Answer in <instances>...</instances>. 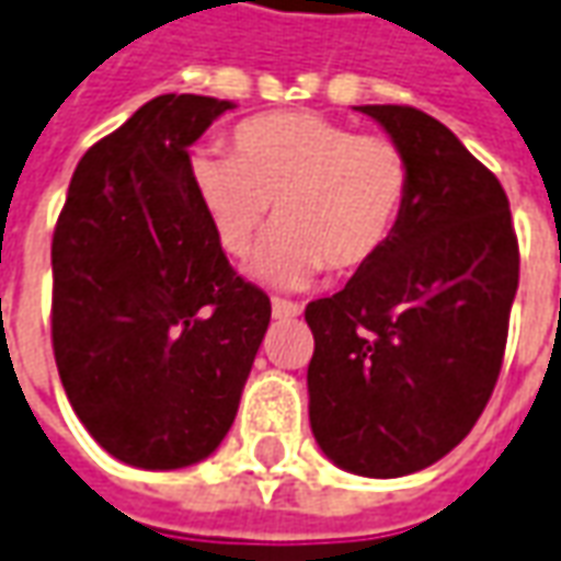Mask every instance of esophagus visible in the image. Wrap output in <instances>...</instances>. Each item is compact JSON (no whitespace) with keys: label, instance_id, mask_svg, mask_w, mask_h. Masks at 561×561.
<instances>
[{"label":"esophagus","instance_id":"34e87169","mask_svg":"<svg viewBox=\"0 0 561 561\" xmlns=\"http://www.w3.org/2000/svg\"><path fill=\"white\" fill-rule=\"evenodd\" d=\"M273 316H276V319H294V316H300V307L291 304V300L276 297V300H273Z\"/></svg>","mask_w":561,"mask_h":561}]
</instances>
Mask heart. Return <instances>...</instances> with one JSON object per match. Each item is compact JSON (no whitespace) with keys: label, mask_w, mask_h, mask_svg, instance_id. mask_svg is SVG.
<instances>
[{"label":"heart","mask_w":561,"mask_h":561,"mask_svg":"<svg viewBox=\"0 0 561 561\" xmlns=\"http://www.w3.org/2000/svg\"><path fill=\"white\" fill-rule=\"evenodd\" d=\"M191 179L215 240L237 261L252 252L273 206L279 230L254 264L273 285H304L321 267L336 276L370 267L410 197L401 145L309 112L242 121L230 133V160L197 154Z\"/></svg>","instance_id":"heart-1"}]
</instances>
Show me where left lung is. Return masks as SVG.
<instances>
[{"mask_svg": "<svg viewBox=\"0 0 561 561\" xmlns=\"http://www.w3.org/2000/svg\"><path fill=\"white\" fill-rule=\"evenodd\" d=\"M358 112L401 145L410 197L382 257L307 307L309 422L343 471L389 480L444 458L485 410L519 242L504 187L456 133L413 105Z\"/></svg>", "mask_w": 561, "mask_h": 561, "instance_id": "obj_1", "label": "left lung"}]
</instances>
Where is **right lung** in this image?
Wrapping results in <instances>:
<instances>
[{
	"mask_svg": "<svg viewBox=\"0 0 561 561\" xmlns=\"http://www.w3.org/2000/svg\"><path fill=\"white\" fill-rule=\"evenodd\" d=\"M233 103L163 93L78 160L50 242V340L93 440L145 471L213 456L233 425L270 297L237 276L191 154Z\"/></svg>",
	"mask_w": 561,
	"mask_h": 561,
	"instance_id": "add662e5",
	"label": "right lung"
}]
</instances>
